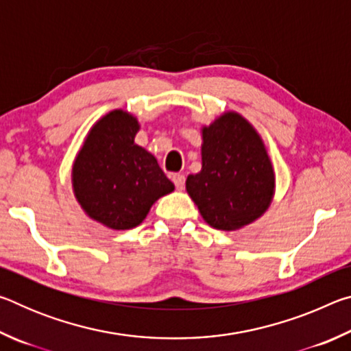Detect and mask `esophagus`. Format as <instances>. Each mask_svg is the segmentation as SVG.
I'll return each instance as SVG.
<instances>
[{"mask_svg": "<svg viewBox=\"0 0 351 351\" xmlns=\"http://www.w3.org/2000/svg\"><path fill=\"white\" fill-rule=\"evenodd\" d=\"M171 181H173L175 187L178 190H182L184 189V184H186V176L181 175V173H175L173 176H171Z\"/></svg>", "mask_w": 351, "mask_h": 351, "instance_id": "esophagus-1", "label": "esophagus"}]
</instances>
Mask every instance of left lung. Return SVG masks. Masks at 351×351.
Returning <instances> with one entry per match:
<instances>
[{
    "label": "left lung",
    "mask_w": 351,
    "mask_h": 351,
    "mask_svg": "<svg viewBox=\"0 0 351 351\" xmlns=\"http://www.w3.org/2000/svg\"><path fill=\"white\" fill-rule=\"evenodd\" d=\"M203 167L189 175L186 189L204 221L235 230L268 209L274 195V169L263 141L245 117L226 112L203 128Z\"/></svg>",
    "instance_id": "obj_1"
}]
</instances>
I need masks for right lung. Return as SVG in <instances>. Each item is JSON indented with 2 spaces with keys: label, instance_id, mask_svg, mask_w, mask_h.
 I'll use <instances>...</instances> for the list:
<instances>
[{
  "label": "right lung",
  "instance_id": "obj_1",
  "mask_svg": "<svg viewBox=\"0 0 351 351\" xmlns=\"http://www.w3.org/2000/svg\"><path fill=\"white\" fill-rule=\"evenodd\" d=\"M138 119L114 110L91 128L75 158L73 187L88 215L125 230L144 221L154 201L173 192L156 158L134 144Z\"/></svg>",
  "mask_w": 351,
  "mask_h": 351
}]
</instances>
